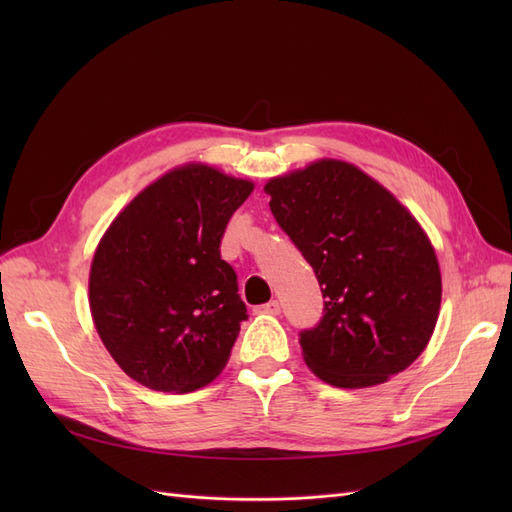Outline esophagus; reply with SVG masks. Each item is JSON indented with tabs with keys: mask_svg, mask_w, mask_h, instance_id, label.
I'll use <instances>...</instances> for the list:
<instances>
[{
	"mask_svg": "<svg viewBox=\"0 0 512 512\" xmlns=\"http://www.w3.org/2000/svg\"><path fill=\"white\" fill-rule=\"evenodd\" d=\"M282 312V307L277 301H269L265 305H258V314H271V316H277Z\"/></svg>",
	"mask_w": 512,
	"mask_h": 512,
	"instance_id": "obj_1",
	"label": "esophagus"
}]
</instances>
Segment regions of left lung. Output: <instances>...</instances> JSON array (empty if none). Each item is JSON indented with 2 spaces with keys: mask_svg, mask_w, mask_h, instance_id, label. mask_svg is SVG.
Listing matches in <instances>:
<instances>
[{
  "mask_svg": "<svg viewBox=\"0 0 512 512\" xmlns=\"http://www.w3.org/2000/svg\"><path fill=\"white\" fill-rule=\"evenodd\" d=\"M275 222L312 265L324 309L299 333L314 374L363 389L404 371L438 320L436 252L399 200L363 170L320 160L271 179Z\"/></svg>",
  "mask_w": 512,
  "mask_h": 512,
  "instance_id": "left-lung-1",
  "label": "left lung"
}]
</instances>
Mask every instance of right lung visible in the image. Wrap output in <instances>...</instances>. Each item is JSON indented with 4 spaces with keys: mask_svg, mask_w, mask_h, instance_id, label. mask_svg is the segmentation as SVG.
<instances>
[{
    "mask_svg": "<svg viewBox=\"0 0 512 512\" xmlns=\"http://www.w3.org/2000/svg\"><path fill=\"white\" fill-rule=\"evenodd\" d=\"M254 185L190 164L123 209L89 273V307L106 350L130 378L190 393L226 365L247 307L220 245Z\"/></svg>",
    "mask_w": 512,
    "mask_h": 512,
    "instance_id": "obj_1",
    "label": "right lung"
}]
</instances>
